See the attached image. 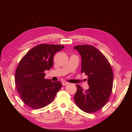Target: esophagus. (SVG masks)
I'll return each instance as SVG.
<instances>
[{
  "label": "esophagus",
  "instance_id": "esophagus-1",
  "mask_svg": "<svg viewBox=\"0 0 132 132\" xmlns=\"http://www.w3.org/2000/svg\"><path fill=\"white\" fill-rule=\"evenodd\" d=\"M69 84V82H66V81H63V82H62V85H63V86H65V85H68Z\"/></svg>",
  "mask_w": 132,
  "mask_h": 132
}]
</instances>
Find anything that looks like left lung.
Here are the masks:
<instances>
[{"instance_id": "1", "label": "left lung", "mask_w": 132, "mask_h": 132, "mask_svg": "<svg viewBox=\"0 0 132 132\" xmlns=\"http://www.w3.org/2000/svg\"><path fill=\"white\" fill-rule=\"evenodd\" d=\"M74 48L81 55V73L88 76L89 85L88 90H84L81 86L76 85L77 91L74 101L82 111L94 113L102 109L109 100L113 87V71L106 57L94 46L78 45Z\"/></svg>"}]
</instances>
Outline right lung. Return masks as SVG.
Instances as JSON below:
<instances>
[{"mask_svg":"<svg viewBox=\"0 0 132 132\" xmlns=\"http://www.w3.org/2000/svg\"><path fill=\"white\" fill-rule=\"evenodd\" d=\"M64 46L40 44L31 49L20 61L15 82L23 102L34 109H41L53 101L61 88L60 81L45 78V71L53 67V57Z\"/></svg>","mask_w":132,"mask_h":132,"instance_id":"obj_1","label":"right lung"}]
</instances>
